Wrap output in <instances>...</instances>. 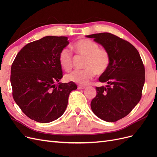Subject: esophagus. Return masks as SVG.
I'll list each match as a JSON object with an SVG mask.
<instances>
[{
  "label": "esophagus",
  "instance_id": "34e87169",
  "mask_svg": "<svg viewBox=\"0 0 157 157\" xmlns=\"http://www.w3.org/2000/svg\"><path fill=\"white\" fill-rule=\"evenodd\" d=\"M85 88L84 86H82V85H78V90H83Z\"/></svg>",
  "mask_w": 157,
  "mask_h": 157
}]
</instances>
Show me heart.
<instances>
[{"instance_id":"heart-1","label":"heart","mask_w":157,"mask_h":157,"mask_svg":"<svg viewBox=\"0 0 157 157\" xmlns=\"http://www.w3.org/2000/svg\"><path fill=\"white\" fill-rule=\"evenodd\" d=\"M72 48L77 54L85 57L82 70H75L65 75L67 80L80 84H86L96 74L105 73L110 65V55L107 50L99 48L97 42L82 39L77 41ZM61 67L69 71L73 65L72 54L67 48L61 50L59 54Z\"/></svg>"}]
</instances>
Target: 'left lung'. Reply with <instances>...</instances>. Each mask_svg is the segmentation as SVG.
<instances>
[{"label": "left lung", "instance_id": "1", "mask_svg": "<svg viewBox=\"0 0 157 157\" xmlns=\"http://www.w3.org/2000/svg\"><path fill=\"white\" fill-rule=\"evenodd\" d=\"M101 44L110 55V65L96 87L90 104L93 113L106 122H116L129 114L141 98L145 67L138 51L129 42L109 33L86 36Z\"/></svg>", "mask_w": 157, "mask_h": 157}]
</instances>
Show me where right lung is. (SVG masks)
Masks as SVG:
<instances>
[{"label":"right lung","instance_id":"1","mask_svg":"<svg viewBox=\"0 0 157 157\" xmlns=\"http://www.w3.org/2000/svg\"><path fill=\"white\" fill-rule=\"evenodd\" d=\"M69 44L67 36H44L26 44L13 61V98L33 121L48 123L58 119L67 108L71 92L77 88L73 82H59L63 73L59 54Z\"/></svg>","mask_w":157,"mask_h":157}]
</instances>
